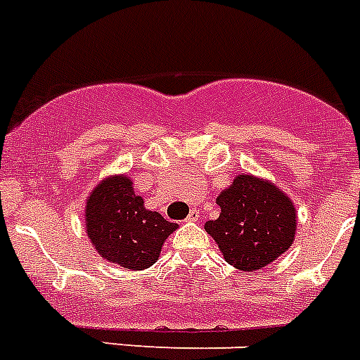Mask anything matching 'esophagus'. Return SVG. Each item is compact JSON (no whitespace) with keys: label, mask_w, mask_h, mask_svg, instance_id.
I'll return each mask as SVG.
<instances>
[{"label":"esophagus","mask_w":360,"mask_h":360,"mask_svg":"<svg viewBox=\"0 0 360 360\" xmlns=\"http://www.w3.org/2000/svg\"><path fill=\"white\" fill-rule=\"evenodd\" d=\"M198 219H199V210L192 208V210H190V212H188V217H186V221L194 223V221H198Z\"/></svg>","instance_id":"34e87169"}]
</instances>
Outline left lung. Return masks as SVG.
Wrapping results in <instances>:
<instances>
[{"instance_id": "obj_1", "label": "left lung", "mask_w": 360, "mask_h": 360, "mask_svg": "<svg viewBox=\"0 0 360 360\" xmlns=\"http://www.w3.org/2000/svg\"><path fill=\"white\" fill-rule=\"evenodd\" d=\"M221 212L205 223L225 262L240 271H258L295 241L297 208L283 190L252 174H240L217 195Z\"/></svg>"}]
</instances>
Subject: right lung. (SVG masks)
<instances>
[{
  "label": "right lung",
  "instance_id": "obj_1",
  "mask_svg": "<svg viewBox=\"0 0 360 360\" xmlns=\"http://www.w3.org/2000/svg\"><path fill=\"white\" fill-rule=\"evenodd\" d=\"M86 232L104 259L131 271L152 267L177 223L148 210L128 175H110L86 201Z\"/></svg>",
  "mask_w": 360,
  "mask_h": 360
}]
</instances>
